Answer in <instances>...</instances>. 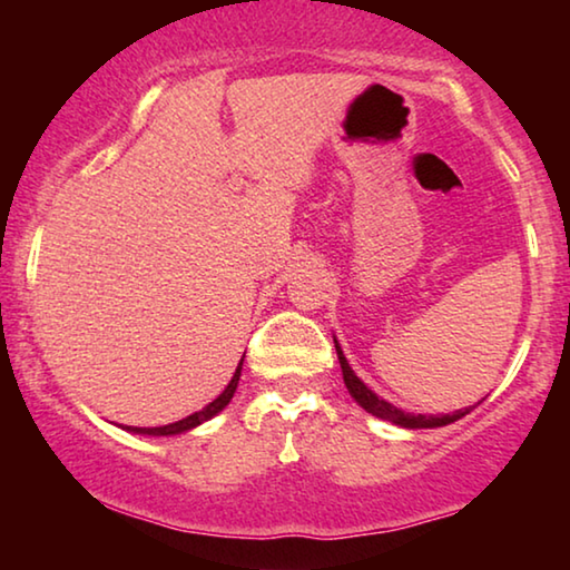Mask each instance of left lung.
Returning <instances> with one entry per match:
<instances>
[{
	"label": "left lung",
	"mask_w": 570,
	"mask_h": 570,
	"mask_svg": "<svg viewBox=\"0 0 570 570\" xmlns=\"http://www.w3.org/2000/svg\"><path fill=\"white\" fill-rule=\"evenodd\" d=\"M334 346H336V356H340V364H342V377H344L346 390H350L354 402L360 404L362 410L374 414V417L387 420L392 424H400V428H407V430H430V428H445V424L465 417V414L472 410V407H465V410H455L452 414H414V412H404L400 407H394V404L377 397V394H374L360 377H356L350 362H346L340 342L334 340Z\"/></svg>",
	"instance_id": "1"
}]
</instances>
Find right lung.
Segmentation results:
<instances>
[{
	"instance_id": "add662e5",
	"label": "right lung",
	"mask_w": 570,
	"mask_h": 570,
	"mask_svg": "<svg viewBox=\"0 0 570 570\" xmlns=\"http://www.w3.org/2000/svg\"><path fill=\"white\" fill-rule=\"evenodd\" d=\"M244 356H246V352H244ZM240 370H244V360L238 362V366H236V374H234V377H230L228 387H226L224 392H220L214 402L206 404L204 410L188 414L186 420H178V422H173V424H163V428H122V430L132 432V435L170 438V435H183V432H188V430H193V428H198V424H204V422H208L210 417H216V414H218L220 410H224L226 404L230 402V397H234V392H236V387H238V380H240Z\"/></svg>"
}]
</instances>
